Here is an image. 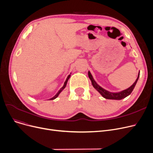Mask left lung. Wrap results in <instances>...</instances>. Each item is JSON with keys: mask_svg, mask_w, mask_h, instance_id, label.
I'll list each match as a JSON object with an SVG mask.
<instances>
[{"mask_svg": "<svg viewBox=\"0 0 153 153\" xmlns=\"http://www.w3.org/2000/svg\"><path fill=\"white\" fill-rule=\"evenodd\" d=\"M88 75H89V77L90 78V79L91 80V82H92V84L93 85V87L95 88V89L97 90L102 96L107 99H113V100H121L122 99L125 98L127 96L129 95L132 91H133L134 88L135 87V85L137 82L139 76H140V72H139V74L138 76L137 79L135 81V82H134V84L130 87L129 88H128L127 89L124 90L122 92H118V93H112V92H110L106 90H105L103 88H102L100 86H99L96 82L94 81V78L92 77V76L91 75V72L89 71L88 72Z\"/></svg>", "mask_w": 153, "mask_h": 153, "instance_id": "obj_1", "label": "left lung"}]
</instances>
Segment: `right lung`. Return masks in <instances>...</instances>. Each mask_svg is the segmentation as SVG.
<instances>
[{
  "label": "right lung",
  "mask_w": 153,
  "mask_h": 153,
  "mask_svg": "<svg viewBox=\"0 0 153 153\" xmlns=\"http://www.w3.org/2000/svg\"><path fill=\"white\" fill-rule=\"evenodd\" d=\"M70 76H71V75H69L68 76V77H67V79H66V81H65V82H64V85H63V87H61V89H60V90L58 91V92L56 94L54 97H53V98H51V99H50V100H53V99H55L56 97H58V96L59 95V94H60V92L64 89V88H65V87H66V84H67V82H68V79H69V77H70Z\"/></svg>",
  "instance_id": "add662e5"
}]
</instances>
